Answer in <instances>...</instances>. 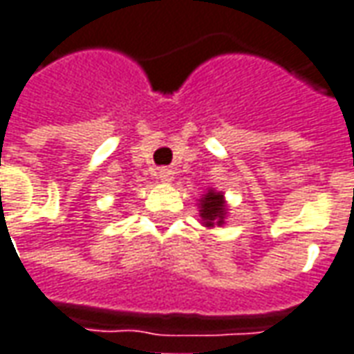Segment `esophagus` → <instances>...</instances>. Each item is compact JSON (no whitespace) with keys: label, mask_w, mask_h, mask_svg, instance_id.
Returning a JSON list of instances; mask_svg holds the SVG:
<instances>
[{"label":"esophagus","mask_w":354,"mask_h":354,"mask_svg":"<svg viewBox=\"0 0 354 354\" xmlns=\"http://www.w3.org/2000/svg\"><path fill=\"white\" fill-rule=\"evenodd\" d=\"M156 176H158L160 182H165V184H170V182H172V178H174L172 176V170H168V168H160Z\"/></svg>","instance_id":"34e87169"}]
</instances>
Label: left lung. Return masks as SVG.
Segmentation results:
<instances>
[{
	"label": "left lung",
	"instance_id": "left-lung-1",
	"mask_svg": "<svg viewBox=\"0 0 354 354\" xmlns=\"http://www.w3.org/2000/svg\"><path fill=\"white\" fill-rule=\"evenodd\" d=\"M198 209H200V219L203 227L214 229V227L225 225L229 207H227L223 192H217L215 188L207 189L198 200Z\"/></svg>",
	"mask_w": 354,
	"mask_h": 354
}]
</instances>
